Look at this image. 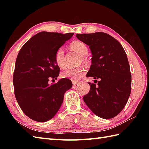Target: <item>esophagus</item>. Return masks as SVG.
Listing matches in <instances>:
<instances>
[{"label": "esophagus", "mask_w": 149, "mask_h": 149, "mask_svg": "<svg viewBox=\"0 0 149 149\" xmlns=\"http://www.w3.org/2000/svg\"><path fill=\"white\" fill-rule=\"evenodd\" d=\"M79 83V81H73V85H74V86H76V85Z\"/></svg>", "instance_id": "1"}]
</instances>
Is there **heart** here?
I'll return each mask as SVG.
<instances>
[{
	"instance_id": "heart-1",
	"label": "heart",
	"mask_w": 149,
	"mask_h": 149,
	"mask_svg": "<svg viewBox=\"0 0 149 149\" xmlns=\"http://www.w3.org/2000/svg\"><path fill=\"white\" fill-rule=\"evenodd\" d=\"M71 48L76 51L79 54L82 56V60L84 61V56L86 55L88 53V47L86 44L81 41H74L70 44ZM65 52L63 47H59L56 50L54 55L55 62L60 68H63L64 66V59ZM85 69L84 67H78L74 69H66L61 73V77L63 78H69L70 79L75 81L80 79L85 73Z\"/></svg>"
}]
</instances>
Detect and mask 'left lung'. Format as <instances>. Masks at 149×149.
<instances>
[{
  "mask_svg": "<svg viewBox=\"0 0 149 149\" xmlns=\"http://www.w3.org/2000/svg\"><path fill=\"white\" fill-rule=\"evenodd\" d=\"M76 37L89 46L92 54L86 77L100 80L97 85L88 83L90 90L83 97L84 102L100 118H114L125 107L131 91V74L125 50L107 33L77 34Z\"/></svg>",
  "mask_w": 149,
  "mask_h": 149,
  "instance_id": "left-lung-1",
  "label": "left lung"
}]
</instances>
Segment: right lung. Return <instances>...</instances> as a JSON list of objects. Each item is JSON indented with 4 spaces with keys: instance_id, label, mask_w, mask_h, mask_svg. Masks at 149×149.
Instances as JSON below:
<instances>
[{
    "instance_id": "obj_1",
    "label": "right lung",
    "mask_w": 149,
    "mask_h": 149,
    "mask_svg": "<svg viewBox=\"0 0 149 149\" xmlns=\"http://www.w3.org/2000/svg\"><path fill=\"white\" fill-rule=\"evenodd\" d=\"M73 35L42 31L28 40L18 54L13 74L15 95L22 111L34 121L52 118L61 106L65 93L72 86L66 78L55 84L48 82L59 75L54 60L56 50Z\"/></svg>"
}]
</instances>
